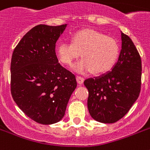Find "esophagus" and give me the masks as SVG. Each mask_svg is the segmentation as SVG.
Listing matches in <instances>:
<instances>
[{"mask_svg": "<svg viewBox=\"0 0 150 150\" xmlns=\"http://www.w3.org/2000/svg\"><path fill=\"white\" fill-rule=\"evenodd\" d=\"M76 80H77V82L79 85H82L84 82V79L81 76H76Z\"/></svg>", "mask_w": 150, "mask_h": 150, "instance_id": "obj_1", "label": "esophagus"}]
</instances>
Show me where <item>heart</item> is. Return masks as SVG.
I'll list each match as a JSON object with an SVG mask.
<instances>
[{
  "label": "heart",
  "instance_id": "b5f03b06",
  "mask_svg": "<svg viewBox=\"0 0 150 150\" xmlns=\"http://www.w3.org/2000/svg\"><path fill=\"white\" fill-rule=\"evenodd\" d=\"M82 58L73 66L79 73L91 71L101 75L113 68L118 60L120 47L114 38L92 29L75 33L71 43L63 42L56 47L59 61L64 65H71L79 57Z\"/></svg>",
  "mask_w": 150,
  "mask_h": 150
}]
</instances>
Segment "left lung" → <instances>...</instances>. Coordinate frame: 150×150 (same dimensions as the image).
<instances>
[{
  "instance_id": "obj_1",
  "label": "left lung",
  "mask_w": 150,
  "mask_h": 150,
  "mask_svg": "<svg viewBox=\"0 0 150 150\" xmlns=\"http://www.w3.org/2000/svg\"><path fill=\"white\" fill-rule=\"evenodd\" d=\"M117 62L104 75L85 80L89 91L88 109L94 120L114 123L132 107L141 90L142 61L130 37L121 33Z\"/></svg>"
}]
</instances>
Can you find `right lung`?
Here are the masks:
<instances>
[{"instance_id": "add662e5", "label": "right lung", "mask_w": 150, "mask_h": 150, "mask_svg": "<svg viewBox=\"0 0 150 150\" xmlns=\"http://www.w3.org/2000/svg\"><path fill=\"white\" fill-rule=\"evenodd\" d=\"M67 24L38 25L18 43L11 61V93L29 118L51 125L63 118L77 86L74 74L58 63L56 42Z\"/></svg>"}]
</instances>
